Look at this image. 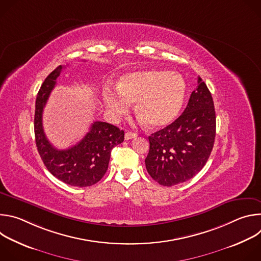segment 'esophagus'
<instances>
[{
	"mask_svg": "<svg viewBox=\"0 0 261 261\" xmlns=\"http://www.w3.org/2000/svg\"><path fill=\"white\" fill-rule=\"evenodd\" d=\"M136 136H137V134L134 133V132H126V133H125V139H126V140L135 138Z\"/></svg>",
	"mask_w": 261,
	"mask_h": 261,
	"instance_id": "esophagus-1",
	"label": "esophagus"
}]
</instances>
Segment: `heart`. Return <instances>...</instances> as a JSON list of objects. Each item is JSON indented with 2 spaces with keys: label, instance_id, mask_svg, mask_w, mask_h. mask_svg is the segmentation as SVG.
<instances>
[{
  "label": "heart",
  "instance_id": "heart-1",
  "mask_svg": "<svg viewBox=\"0 0 261 261\" xmlns=\"http://www.w3.org/2000/svg\"><path fill=\"white\" fill-rule=\"evenodd\" d=\"M118 90L106 86L103 101L114 118L125 116L132 102L135 113L150 128L167 126L178 116L186 96V84L178 74L146 69L123 76Z\"/></svg>",
  "mask_w": 261,
  "mask_h": 261
}]
</instances>
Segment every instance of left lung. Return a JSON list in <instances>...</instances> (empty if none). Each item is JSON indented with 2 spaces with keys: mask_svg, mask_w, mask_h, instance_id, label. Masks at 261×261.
<instances>
[{
  "mask_svg": "<svg viewBox=\"0 0 261 261\" xmlns=\"http://www.w3.org/2000/svg\"><path fill=\"white\" fill-rule=\"evenodd\" d=\"M184 113L170 125L148 136L146 170L162 186L192 178L205 165L215 142L216 114L206 85L198 76Z\"/></svg>",
  "mask_w": 261,
  "mask_h": 261,
  "instance_id": "left-lung-1",
  "label": "left lung"
}]
</instances>
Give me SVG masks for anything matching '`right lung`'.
<instances>
[{"label": "right lung", "mask_w": 261, "mask_h": 261, "mask_svg": "<svg viewBox=\"0 0 261 261\" xmlns=\"http://www.w3.org/2000/svg\"><path fill=\"white\" fill-rule=\"evenodd\" d=\"M62 69L63 66H59L49 74L37 95L34 119L36 145L44 165L54 176L74 187H89L105 174L111 150L124 141V131L97 121L77 144L66 150H58L51 145L43 130L42 114Z\"/></svg>", "instance_id": "add662e5"}]
</instances>
